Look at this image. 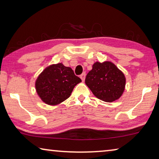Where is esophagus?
Listing matches in <instances>:
<instances>
[{"label":"esophagus","instance_id":"esophagus-1","mask_svg":"<svg viewBox=\"0 0 159 159\" xmlns=\"http://www.w3.org/2000/svg\"><path fill=\"white\" fill-rule=\"evenodd\" d=\"M80 79H81L82 81H83V82H84V80H85V73H83V74L80 76Z\"/></svg>","mask_w":159,"mask_h":159}]
</instances>
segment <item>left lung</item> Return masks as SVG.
<instances>
[{
	"label": "left lung",
	"mask_w": 159,
	"mask_h": 159,
	"mask_svg": "<svg viewBox=\"0 0 159 159\" xmlns=\"http://www.w3.org/2000/svg\"><path fill=\"white\" fill-rule=\"evenodd\" d=\"M85 84L96 98L106 102L119 99L125 86L124 74L111 61H96L85 78Z\"/></svg>",
	"instance_id": "obj_1"
}]
</instances>
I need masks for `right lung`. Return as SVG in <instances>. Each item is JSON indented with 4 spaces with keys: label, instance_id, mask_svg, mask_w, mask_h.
Returning <instances> with one entry per match:
<instances>
[{
    "label": "right lung",
    "instance_id": "right-lung-1",
    "mask_svg": "<svg viewBox=\"0 0 159 159\" xmlns=\"http://www.w3.org/2000/svg\"><path fill=\"white\" fill-rule=\"evenodd\" d=\"M81 79L71 68L62 63L52 64L43 71L35 83L36 90L41 100L48 105H57L69 98Z\"/></svg>",
    "mask_w": 159,
    "mask_h": 159
}]
</instances>
